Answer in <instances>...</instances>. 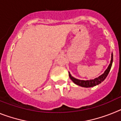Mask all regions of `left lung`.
Listing matches in <instances>:
<instances>
[{
  "label": "left lung",
  "mask_w": 121,
  "mask_h": 121,
  "mask_svg": "<svg viewBox=\"0 0 121 121\" xmlns=\"http://www.w3.org/2000/svg\"><path fill=\"white\" fill-rule=\"evenodd\" d=\"M113 53H111V61H110V65H109V66H108L107 69L105 71V72H104L102 75H100V76H99L98 77H97V78H94V79L91 80H81L77 79V78H75V77H73V76L71 75L70 72H69V77H70L71 80H72L74 83L76 84V85H77L78 86H80L84 87V88H90V87H93L94 86L98 85L99 84L101 83L105 79L106 77H107V75H108V74L110 69H111V66H112V63H113Z\"/></svg>",
  "instance_id": "8db88e82"
}]
</instances>
